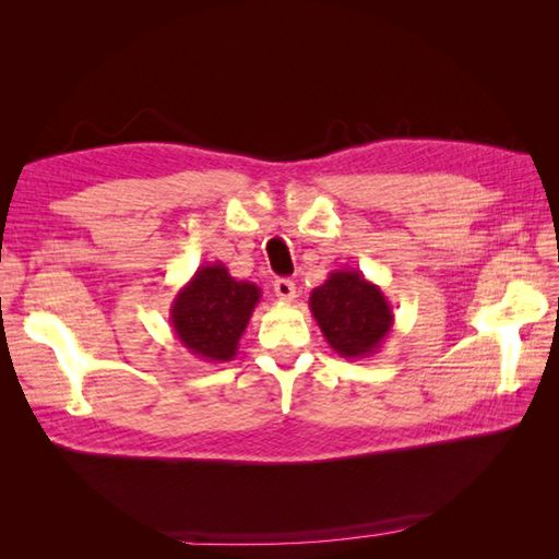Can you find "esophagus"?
Masks as SVG:
<instances>
[{"instance_id": "34e87169", "label": "esophagus", "mask_w": 559, "mask_h": 559, "mask_svg": "<svg viewBox=\"0 0 559 559\" xmlns=\"http://www.w3.org/2000/svg\"><path fill=\"white\" fill-rule=\"evenodd\" d=\"M273 293L281 302H293L295 300V283L290 278H276L273 281Z\"/></svg>"}]
</instances>
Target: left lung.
<instances>
[{
  "label": "left lung",
  "mask_w": 559,
  "mask_h": 559,
  "mask_svg": "<svg viewBox=\"0 0 559 559\" xmlns=\"http://www.w3.org/2000/svg\"><path fill=\"white\" fill-rule=\"evenodd\" d=\"M310 310L329 346L348 360L372 358L394 326L382 288L355 269L331 271L310 293Z\"/></svg>",
  "instance_id": "8db88e82"
}]
</instances>
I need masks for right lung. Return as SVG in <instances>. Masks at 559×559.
<instances>
[{"label":"right lung","instance_id":"add662e5","mask_svg":"<svg viewBox=\"0 0 559 559\" xmlns=\"http://www.w3.org/2000/svg\"><path fill=\"white\" fill-rule=\"evenodd\" d=\"M261 288L230 276L223 261L199 266L170 305L175 338L204 362H228L240 348V338Z\"/></svg>","mask_w":559,"mask_h":559}]
</instances>
